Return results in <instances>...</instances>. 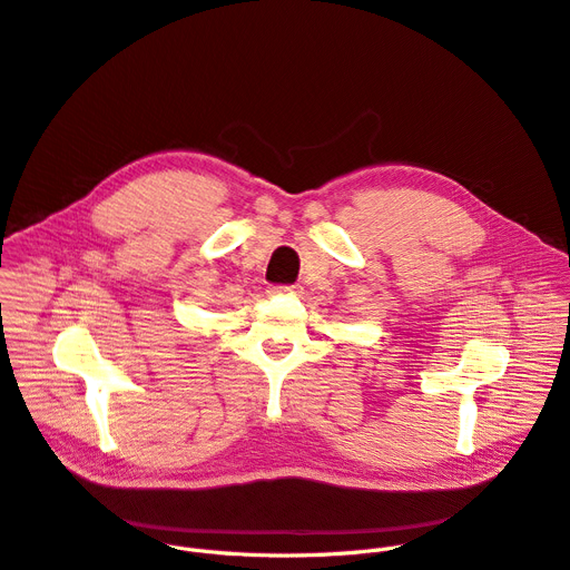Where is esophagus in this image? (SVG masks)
Instances as JSON below:
<instances>
[{
	"label": "esophagus",
	"mask_w": 570,
	"mask_h": 570,
	"mask_svg": "<svg viewBox=\"0 0 570 570\" xmlns=\"http://www.w3.org/2000/svg\"><path fill=\"white\" fill-rule=\"evenodd\" d=\"M279 291H284V293H293V291H295V286H279Z\"/></svg>",
	"instance_id": "1"
}]
</instances>
